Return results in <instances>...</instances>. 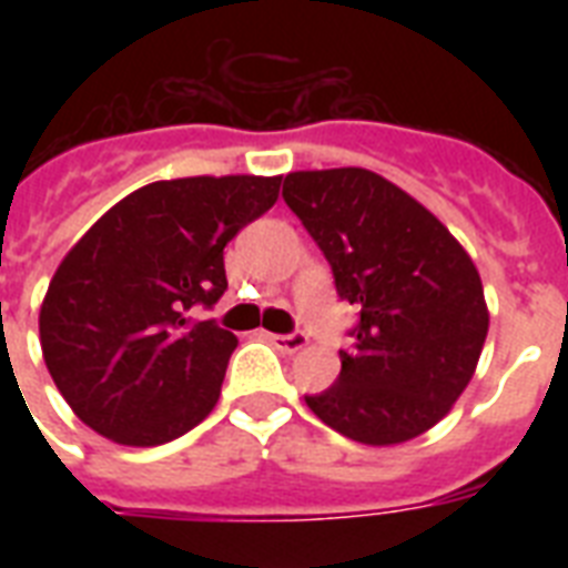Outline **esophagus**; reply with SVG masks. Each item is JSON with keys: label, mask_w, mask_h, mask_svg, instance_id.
<instances>
[{"label": "esophagus", "mask_w": 568, "mask_h": 568, "mask_svg": "<svg viewBox=\"0 0 568 568\" xmlns=\"http://www.w3.org/2000/svg\"><path fill=\"white\" fill-rule=\"evenodd\" d=\"M267 342L285 351V354H297V351L306 347V333H301V329H294V333H267Z\"/></svg>", "instance_id": "34e87169"}]
</instances>
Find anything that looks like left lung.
Masks as SVG:
<instances>
[{
    "label": "left lung",
    "instance_id": "8db88e82",
    "mask_svg": "<svg viewBox=\"0 0 568 568\" xmlns=\"http://www.w3.org/2000/svg\"><path fill=\"white\" fill-rule=\"evenodd\" d=\"M283 200L356 310L336 383L306 404L363 445H397L448 415L484 351L475 262L418 200L363 168L297 171Z\"/></svg>",
    "mask_w": 568,
    "mask_h": 568
}]
</instances>
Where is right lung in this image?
I'll return each mask as SVG.
<instances>
[{
    "mask_svg": "<svg viewBox=\"0 0 568 568\" xmlns=\"http://www.w3.org/2000/svg\"><path fill=\"white\" fill-rule=\"evenodd\" d=\"M280 182H153L67 253L40 306V347L58 392L91 430L150 448L212 413L239 338L194 310L221 301L223 247L276 203Z\"/></svg>",
    "mask_w": 568,
    "mask_h": 568,
    "instance_id": "add662e5",
    "label": "right lung"
}]
</instances>
